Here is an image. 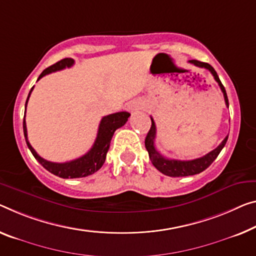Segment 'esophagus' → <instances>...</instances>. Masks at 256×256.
<instances>
[{
  "mask_svg": "<svg viewBox=\"0 0 256 256\" xmlns=\"http://www.w3.org/2000/svg\"><path fill=\"white\" fill-rule=\"evenodd\" d=\"M140 108H142V105L138 100H132L127 104V111H129L130 113L138 112Z\"/></svg>",
  "mask_w": 256,
  "mask_h": 256,
  "instance_id": "1",
  "label": "esophagus"
}]
</instances>
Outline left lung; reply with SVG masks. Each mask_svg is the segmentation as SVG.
I'll list each match as a JSON object with an SVG mask.
<instances>
[{"mask_svg": "<svg viewBox=\"0 0 256 256\" xmlns=\"http://www.w3.org/2000/svg\"><path fill=\"white\" fill-rule=\"evenodd\" d=\"M188 62L194 64L198 68H202L210 70V72L213 74V76L215 78V81L218 82L220 88H221L223 96H224V100H226V105L229 108V100H228V96H226V92L224 89L222 82L220 81V78L218 76V73L215 72V70L212 68L210 64L207 62H202L196 60H188ZM151 128L148 130L146 138H145V148L148 152V156H150L151 162L153 164L156 169L159 172H162V174L170 176V178H182V176H190V175H196L199 174L207 169L208 167L213 164V161L218 158V156L220 154L222 148L226 145V140H228V136L222 140V143L218 145V148H214L213 151H210V153H207L206 156H202V158L198 159H194V160H175V159H167L164 158L162 154L156 151V148L154 146V140H156V124L154 120L152 119L151 116Z\"/></svg>", "mask_w": 256, "mask_h": 256, "instance_id": "1", "label": "left lung"}]
</instances>
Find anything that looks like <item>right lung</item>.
I'll return each mask as SVG.
<instances>
[{"mask_svg":"<svg viewBox=\"0 0 256 256\" xmlns=\"http://www.w3.org/2000/svg\"><path fill=\"white\" fill-rule=\"evenodd\" d=\"M74 64V60L72 58H64V60H60L56 64L49 66L48 68H46L43 72L40 74L38 81L40 80L46 74H50L52 72H56V70H64L66 68H70ZM34 88V87H33ZM33 88L30 89L28 94V97L26 100L28 102V98L30 96V92H32ZM26 114V111H25ZM130 116V113L128 112H118L113 113V114H108L104 116L103 119L100 120V127H98V132L96 140L92 148L86 153L84 156H80L76 160L68 161V162H51L46 159L41 158L40 156L38 154L36 151L32 148V145L30 144L28 138H27V128H26V121H25V116H24V135H25L26 144L28 148L32 152L34 158L36 159L38 162H40L43 167H44L46 170L50 172L51 174L58 176V178H86V176L92 175L94 172H96L98 169L103 166L106 159V153H108L110 148V144H111V140L113 137V134L116 130L118 128L122 127V126L127 122L128 118Z\"/></svg>","mask_w":256,"mask_h":256,"instance_id":"right-lung-1","label":"right lung"}]
</instances>
